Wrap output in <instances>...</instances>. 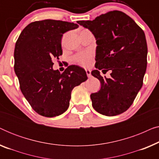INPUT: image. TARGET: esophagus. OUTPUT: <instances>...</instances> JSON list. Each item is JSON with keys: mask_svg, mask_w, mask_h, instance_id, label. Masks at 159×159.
I'll use <instances>...</instances> for the list:
<instances>
[{"mask_svg": "<svg viewBox=\"0 0 159 159\" xmlns=\"http://www.w3.org/2000/svg\"><path fill=\"white\" fill-rule=\"evenodd\" d=\"M85 71H86L87 76H88V77H91V71L90 70V69H85Z\"/></svg>", "mask_w": 159, "mask_h": 159, "instance_id": "esophagus-1", "label": "esophagus"}]
</instances>
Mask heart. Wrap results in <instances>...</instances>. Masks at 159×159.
Returning <instances> with one entry per match:
<instances>
[{"instance_id": "1", "label": "heart", "mask_w": 159, "mask_h": 159, "mask_svg": "<svg viewBox=\"0 0 159 159\" xmlns=\"http://www.w3.org/2000/svg\"><path fill=\"white\" fill-rule=\"evenodd\" d=\"M92 58L93 56L90 52L84 51L78 53L76 56H74L73 60L74 61L77 63V64H80L83 66H88L89 65H90L91 64Z\"/></svg>"}]
</instances>
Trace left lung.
<instances>
[{
    "mask_svg": "<svg viewBox=\"0 0 159 159\" xmlns=\"http://www.w3.org/2000/svg\"><path fill=\"white\" fill-rule=\"evenodd\" d=\"M77 23L92 32L98 45V69L91 74L100 80L101 88L90 95L93 107L108 116L122 114L131 106L143 86L148 54L144 32L120 11H108L93 21ZM99 70H111L112 77L103 78Z\"/></svg>",
    "mask_w": 159,
    "mask_h": 159,
    "instance_id": "1",
    "label": "left lung"
}]
</instances>
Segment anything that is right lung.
<instances>
[{
  "label": "right lung",
  "mask_w": 159,
  "mask_h": 159,
  "mask_svg": "<svg viewBox=\"0 0 159 159\" xmlns=\"http://www.w3.org/2000/svg\"><path fill=\"white\" fill-rule=\"evenodd\" d=\"M79 25L54 19L30 23L21 32L14 49V71L21 93L38 114L54 117L69 106L71 90L88 80L81 67L71 65L63 73L53 60L62 55L63 34Z\"/></svg>",
  "instance_id": "obj_1"
}]
</instances>
